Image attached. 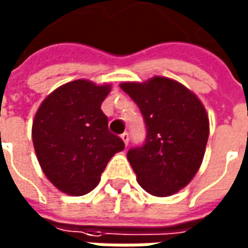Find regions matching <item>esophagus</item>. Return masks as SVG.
<instances>
[{
	"mask_svg": "<svg viewBox=\"0 0 248 248\" xmlns=\"http://www.w3.org/2000/svg\"><path fill=\"white\" fill-rule=\"evenodd\" d=\"M121 138L124 140V145H127V144H129V140H130V136H129V133H126V131H124V134H121Z\"/></svg>",
	"mask_w": 248,
	"mask_h": 248,
	"instance_id": "esophagus-1",
	"label": "esophagus"
}]
</instances>
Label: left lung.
Returning a JSON list of instances; mask_svg holds the SVG:
<instances>
[{
  "label": "left lung",
  "instance_id": "1",
  "mask_svg": "<svg viewBox=\"0 0 248 248\" xmlns=\"http://www.w3.org/2000/svg\"><path fill=\"white\" fill-rule=\"evenodd\" d=\"M142 114L144 144L127 152L138 183L149 194L168 197L183 188L201 166L209 119L200 99L179 82L153 77L121 84Z\"/></svg>",
  "mask_w": 248,
  "mask_h": 248
}]
</instances>
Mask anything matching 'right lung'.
<instances>
[{
    "label": "right lung",
    "mask_w": 248,
    "mask_h": 248,
    "mask_svg": "<svg viewBox=\"0 0 248 248\" xmlns=\"http://www.w3.org/2000/svg\"><path fill=\"white\" fill-rule=\"evenodd\" d=\"M110 89L88 80L67 82L47 96L35 115L36 157L48 181L66 194L93 190L111 157L124 151L100 108Z\"/></svg>",
    "instance_id": "obj_1"
}]
</instances>
